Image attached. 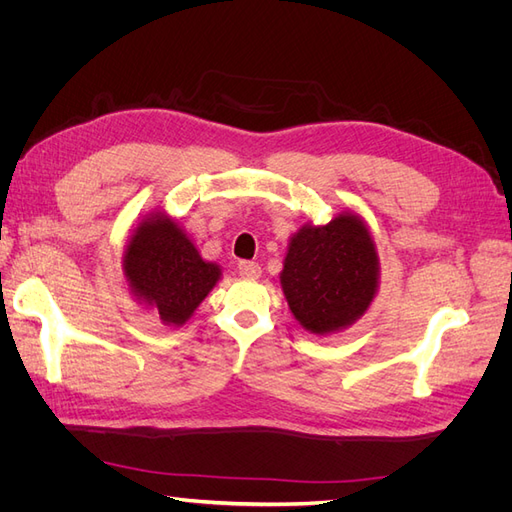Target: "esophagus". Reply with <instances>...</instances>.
I'll return each instance as SVG.
<instances>
[{"label":"esophagus","instance_id":"obj_1","mask_svg":"<svg viewBox=\"0 0 512 512\" xmlns=\"http://www.w3.org/2000/svg\"><path fill=\"white\" fill-rule=\"evenodd\" d=\"M239 273L243 277H247V280H256V277L260 275V265H258V262H252V260H241L239 262Z\"/></svg>","mask_w":512,"mask_h":512}]
</instances>
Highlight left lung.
I'll return each instance as SVG.
<instances>
[{
	"mask_svg": "<svg viewBox=\"0 0 512 512\" xmlns=\"http://www.w3.org/2000/svg\"><path fill=\"white\" fill-rule=\"evenodd\" d=\"M290 312L314 335L339 333L367 314L380 286V258L367 222L350 209L292 232L280 273Z\"/></svg>",
	"mask_w": 512,
	"mask_h": 512,
	"instance_id": "8db88e82",
	"label": "left lung"
}]
</instances>
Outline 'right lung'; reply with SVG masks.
Returning <instances> with one entry per match:
<instances>
[{
	"mask_svg": "<svg viewBox=\"0 0 512 512\" xmlns=\"http://www.w3.org/2000/svg\"><path fill=\"white\" fill-rule=\"evenodd\" d=\"M123 280L134 301L164 327H183L222 277L218 262L200 256L188 232L166 211H149L123 250Z\"/></svg>",
	"mask_w": 512,
	"mask_h": 512,
	"instance_id": "1",
	"label": "right lung"
}]
</instances>
